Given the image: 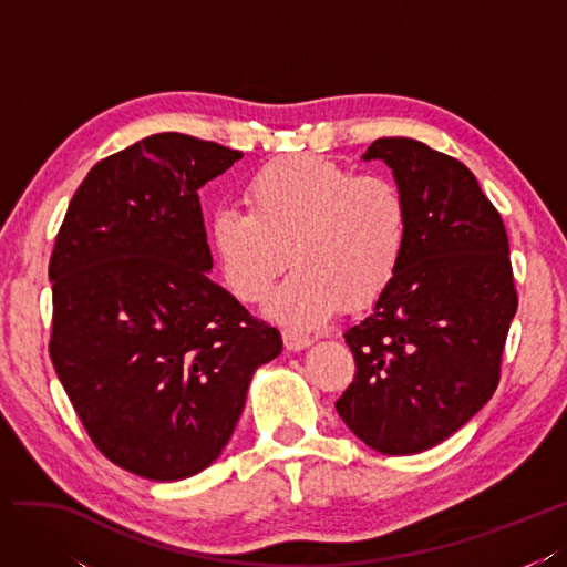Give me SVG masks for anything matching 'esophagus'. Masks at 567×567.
<instances>
[{
  "mask_svg": "<svg viewBox=\"0 0 567 567\" xmlns=\"http://www.w3.org/2000/svg\"><path fill=\"white\" fill-rule=\"evenodd\" d=\"M282 342H285L287 351H303L306 347L313 344V339L306 337V334H299L295 330H285L282 332Z\"/></svg>",
  "mask_w": 567,
  "mask_h": 567,
  "instance_id": "esophagus-1",
  "label": "esophagus"
}]
</instances>
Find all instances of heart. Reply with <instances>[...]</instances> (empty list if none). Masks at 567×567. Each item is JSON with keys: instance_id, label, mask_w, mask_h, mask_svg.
<instances>
[{"instance_id": "heart-1", "label": "heart", "mask_w": 567, "mask_h": 567, "mask_svg": "<svg viewBox=\"0 0 567 567\" xmlns=\"http://www.w3.org/2000/svg\"><path fill=\"white\" fill-rule=\"evenodd\" d=\"M245 204L247 214H214L212 251L225 285L247 303L261 301L289 261L297 266L266 306L282 326L313 330L342 303L365 309L396 280L409 208L384 177L289 154L251 173Z\"/></svg>"}]
</instances>
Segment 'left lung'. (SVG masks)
I'll use <instances>...</instances> for the list:
<instances>
[{
    "label": "left lung",
    "mask_w": 567,
    "mask_h": 567,
    "mask_svg": "<svg viewBox=\"0 0 567 567\" xmlns=\"http://www.w3.org/2000/svg\"><path fill=\"white\" fill-rule=\"evenodd\" d=\"M409 208L392 287L344 332L355 378L334 409L363 444L409 456L449 440L487 403L517 309L504 220L461 161L411 137H380Z\"/></svg>",
    "instance_id": "left-lung-1"
}]
</instances>
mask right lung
Segmentation results:
<instances>
[{
    "mask_svg": "<svg viewBox=\"0 0 567 567\" xmlns=\"http://www.w3.org/2000/svg\"><path fill=\"white\" fill-rule=\"evenodd\" d=\"M241 152L158 133L96 164L50 261V355L96 449L156 482L202 473L230 442L249 382L282 351L216 285L199 189Z\"/></svg>",
    "mask_w": 567,
    "mask_h": 567,
    "instance_id": "add662e5",
    "label": "right lung"
}]
</instances>
